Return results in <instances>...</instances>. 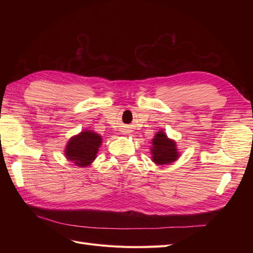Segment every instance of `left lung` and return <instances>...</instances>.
Segmentation results:
<instances>
[{
  "label": "left lung",
  "instance_id": "1",
  "mask_svg": "<svg viewBox=\"0 0 253 253\" xmlns=\"http://www.w3.org/2000/svg\"><path fill=\"white\" fill-rule=\"evenodd\" d=\"M152 162L157 166L170 165L180 156L176 141L169 138L164 129H159L152 139L150 148Z\"/></svg>",
  "mask_w": 253,
  "mask_h": 253
}]
</instances>
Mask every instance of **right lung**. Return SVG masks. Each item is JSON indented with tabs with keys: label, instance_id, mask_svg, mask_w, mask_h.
I'll return each instance as SVG.
<instances>
[{
	"label": "right lung",
	"instance_id": "1",
	"mask_svg": "<svg viewBox=\"0 0 253 253\" xmlns=\"http://www.w3.org/2000/svg\"><path fill=\"white\" fill-rule=\"evenodd\" d=\"M102 144V137L91 129H83L79 134L71 137L64 150L67 160L80 168L88 167L94 163L99 148Z\"/></svg>",
	"mask_w": 253,
	"mask_h": 253
}]
</instances>
